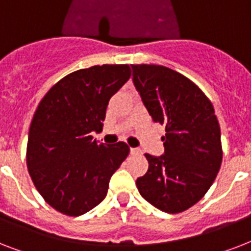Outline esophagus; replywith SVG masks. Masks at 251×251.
<instances>
[{"label":"esophagus","instance_id":"1","mask_svg":"<svg viewBox=\"0 0 251 251\" xmlns=\"http://www.w3.org/2000/svg\"><path fill=\"white\" fill-rule=\"evenodd\" d=\"M130 153H131V155H139V153H141V150L133 149V147H131V149H130Z\"/></svg>","mask_w":251,"mask_h":251}]
</instances>
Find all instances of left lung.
<instances>
[{
  "mask_svg": "<svg viewBox=\"0 0 251 251\" xmlns=\"http://www.w3.org/2000/svg\"><path fill=\"white\" fill-rule=\"evenodd\" d=\"M133 82L153 122L165 125L164 155L146 153L149 171L137 179L143 198L168 214L204 197L223 160L220 126L203 91L161 65H131Z\"/></svg>",
  "mask_w": 251,
  "mask_h": 251,
  "instance_id": "left-lung-1",
  "label": "left lung"
}]
</instances>
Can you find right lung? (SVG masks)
Returning <instances> with one entry per match:
<instances>
[{"instance_id": "add662e5", "label": "right lung", "mask_w": 251, "mask_h": 251, "mask_svg": "<svg viewBox=\"0 0 251 251\" xmlns=\"http://www.w3.org/2000/svg\"><path fill=\"white\" fill-rule=\"evenodd\" d=\"M129 65H96L64 76L33 114L27 168L44 201L68 216H79L106 197L109 179L130 152L124 142L99 145L109 99L129 80Z\"/></svg>"}]
</instances>
